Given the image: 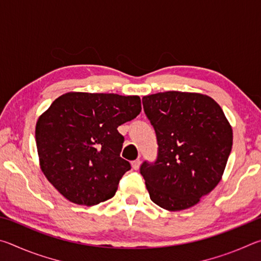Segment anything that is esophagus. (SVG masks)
<instances>
[{
  "label": "esophagus",
  "instance_id": "esophagus-1",
  "mask_svg": "<svg viewBox=\"0 0 261 261\" xmlns=\"http://www.w3.org/2000/svg\"><path fill=\"white\" fill-rule=\"evenodd\" d=\"M132 168H134L135 170H138L139 169V167H140V160H135V161H132Z\"/></svg>",
  "mask_w": 261,
  "mask_h": 261
}]
</instances>
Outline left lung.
<instances>
[{
    "label": "left lung",
    "mask_w": 261,
    "mask_h": 261,
    "mask_svg": "<svg viewBox=\"0 0 261 261\" xmlns=\"http://www.w3.org/2000/svg\"><path fill=\"white\" fill-rule=\"evenodd\" d=\"M158 155L140 166L151 200L168 211L198 204L219 184L232 147V129L210 96L169 91L143 98Z\"/></svg>",
    "instance_id": "1"
}]
</instances>
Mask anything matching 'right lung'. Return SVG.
I'll return each mask as SVG.
<instances>
[{"instance_id":"obj_1","label":"right lung","mask_w":261,"mask_h":261,"mask_svg":"<svg viewBox=\"0 0 261 261\" xmlns=\"http://www.w3.org/2000/svg\"><path fill=\"white\" fill-rule=\"evenodd\" d=\"M140 110L137 95L70 92L57 98L35 126L41 170L53 187L78 205L113 198L131 169L120 156L124 137L117 127Z\"/></svg>"}]
</instances>
